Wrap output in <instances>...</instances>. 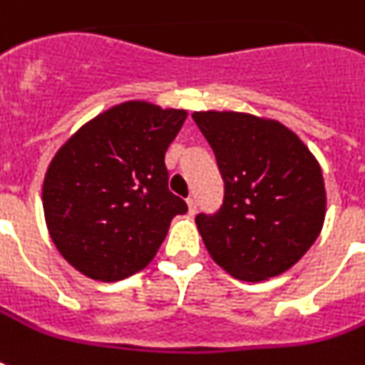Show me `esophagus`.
Listing matches in <instances>:
<instances>
[{"mask_svg": "<svg viewBox=\"0 0 365 365\" xmlns=\"http://www.w3.org/2000/svg\"><path fill=\"white\" fill-rule=\"evenodd\" d=\"M187 206H189V214L193 216L195 212H197V200H195V197H189V199H187Z\"/></svg>", "mask_w": 365, "mask_h": 365, "instance_id": "obj_1", "label": "esophagus"}]
</instances>
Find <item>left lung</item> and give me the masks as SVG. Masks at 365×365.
Listing matches in <instances>:
<instances>
[{"label": "left lung", "mask_w": 365, "mask_h": 365, "mask_svg": "<svg viewBox=\"0 0 365 365\" xmlns=\"http://www.w3.org/2000/svg\"><path fill=\"white\" fill-rule=\"evenodd\" d=\"M225 183L222 208L195 223L212 259L235 278L282 274L322 231V168L282 123L239 111H195Z\"/></svg>", "instance_id": "1"}]
</instances>
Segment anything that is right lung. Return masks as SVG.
<instances>
[{
	"label": "right lung",
	"instance_id": "1",
	"mask_svg": "<svg viewBox=\"0 0 365 365\" xmlns=\"http://www.w3.org/2000/svg\"><path fill=\"white\" fill-rule=\"evenodd\" d=\"M187 117L132 100L79 128L51 160L43 210L54 246L85 277L115 282L148 267L185 200L165 153Z\"/></svg>",
	"mask_w": 365,
	"mask_h": 365
}]
</instances>
